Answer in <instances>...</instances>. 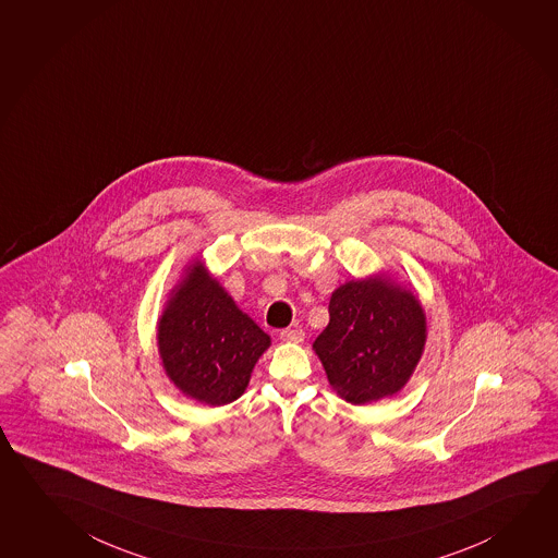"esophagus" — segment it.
<instances>
[{
    "mask_svg": "<svg viewBox=\"0 0 558 558\" xmlns=\"http://www.w3.org/2000/svg\"><path fill=\"white\" fill-rule=\"evenodd\" d=\"M279 336H281V340H283V342L299 344V342H303L304 332L301 330V328L293 326V328H284L283 332H281Z\"/></svg>",
    "mask_w": 558,
    "mask_h": 558,
    "instance_id": "obj_1",
    "label": "esophagus"
}]
</instances>
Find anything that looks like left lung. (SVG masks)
Listing matches in <instances>:
<instances>
[{"label":"left lung","mask_w":558,"mask_h":558,"mask_svg":"<svg viewBox=\"0 0 558 558\" xmlns=\"http://www.w3.org/2000/svg\"><path fill=\"white\" fill-rule=\"evenodd\" d=\"M328 313L313 348L336 393L365 405L401 391L425 350L426 316L415 294L374 275L338 287Z\"/></svg>","instance_id":"8db88e82"}]
</instances>
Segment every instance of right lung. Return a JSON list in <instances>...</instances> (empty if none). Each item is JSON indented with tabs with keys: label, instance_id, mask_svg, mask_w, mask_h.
<instances>
[{
	"label": "right lung",
	"instance_id": "1",
	"mask_svg": "<svg viewBox=\"0 0 558 558\" xmlns=\"http://www.w3.org/2000/svg\"><path fill=\"white\" fill-rule=\"evenodd\" d=\"M162 367L184 396L210 407L242 396L271 338L194 262L157 326Z\"/></svg>",
	"mask_w": 558,
	"mask_h": 558
}]
</instances>
